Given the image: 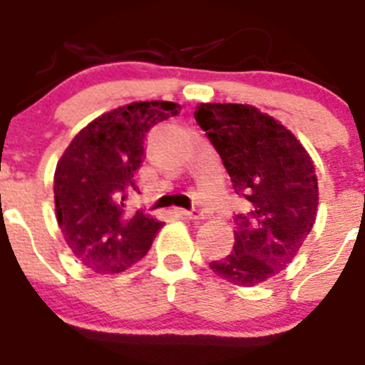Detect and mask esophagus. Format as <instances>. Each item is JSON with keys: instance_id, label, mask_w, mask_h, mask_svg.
<instances>
[{"instance_id": "obj_1", "label": "esophagus", "mask_w": 365, "mask_h": 365, "mask_svg": "<svg viewBox=\"0 0 365 365\" xmlns=\"http://www.w3.org/2000/svg\"><path fill=\"white\" fill-rule=\"evenodd\" d=\"M180 214L186 215L188 219H202V217H205L202 210H199V208H192V210H180Z\"/></svg>"}]
</instances>
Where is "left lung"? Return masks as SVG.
I'll return each mask as SVG.
<instances>
[{"label":"left lung","mask_w":365,"mask_h":365,"mask_svg":"<svg viewBox=\"0 0 365 365\" xmlns=\"http://www.w3.org/2000/svg\"><path fill=\"white\" fill-rule=\"evenodd\" d=\"M195 120L221 155L250 212L235 215V243L210 263L219 278L254 287L296 257L314 225L318 179L311 155L285 125L247 104H201Z\"/></svg>","instance_id":"left-lung-1"}]
</instances>
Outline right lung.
<instances>
[{
	"mask_svg": "<svg viewBox=\"0 0 365 365\" xmlns=\"http://www.w3.org/2000/svg\"><path fill=\"white\" fill-rule=\"evenodd\" d=\"M173 102H133L104 113L71 140L54 172V205L71 252L98 274H118L143 259L164 222L125 208L137 186L146 133L179 115Z\"/></svg>",
	"mask_w": 365,
	"mask_h": 365,
	"instance_id": "right-lung-1",
	"label": "right lung"
}]
</instances>
